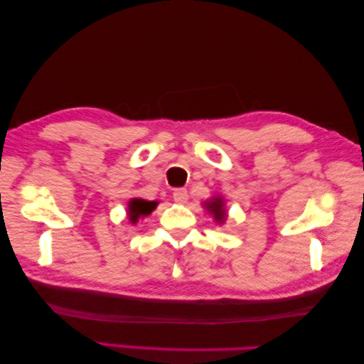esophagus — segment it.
Listing matches in <instances>:
<instances>
[{
    "label": "esophagus",
    "mask_w": 364,
    "mask_h": 364,
    "mask_svg": "<svg viewBox=\"0 0 364 364\" xmlns=\"http://www.w3.org/2000/svg\"><path fill=\"white\" fill-rule=\"evenodd\" d=\"M172 198H174L176 203L183 205L188 201V192L186 188H177V190H174V193H172Z\"/></svg>",
    "instance_id": "1"
}]
</instances>
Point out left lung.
<instances>
[{
  "instance_id": "1",
  "label": "left lung",
  "mask_w": 364,
  "mask_h": 364,
  "mask_svg": "<svg viewBox=\"0 0 364 364\" xmlns=\"http://www.w3.org/2000/svg\"><path fill=\"white\" fill-rule=\"evenodd\" d=\"M203 208L205 210L211 214L214 223L216 224H224L225 219H228V210H225V200L223 196H211L210 200L203 201Z\"/></svg>"
}]
</instances>
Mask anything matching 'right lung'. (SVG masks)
I'll return each mask as SVG.
<instances>
[{
    "instance_id": "right-lung-1",
    "label": "right lung",
    "mask_w": 364,
    "mask_h": 364,
    "mask_svg": "<svg viewBox=\"0 0 364 364\" xmlns=\"http://www.w3.org/2000/svg\"><path fill=\"white\" fill-rule=\"evenodd\" d=\"M158 201H148L143 198H130L127 201V218L134 225L140 221V219L150 216V214L156 210Z\"/></svg>"
}]
</instances>
